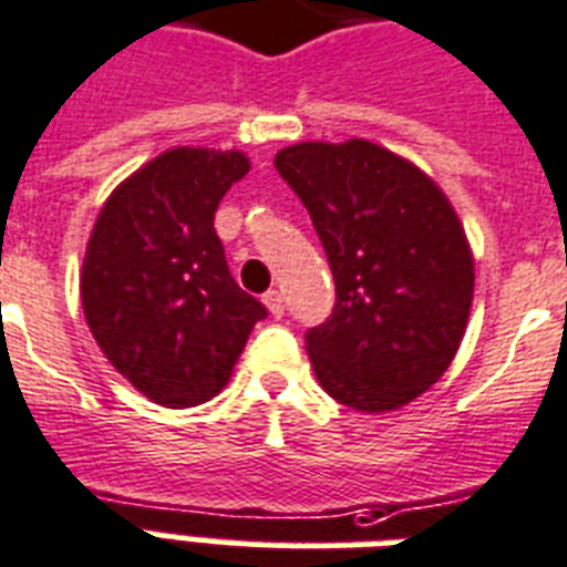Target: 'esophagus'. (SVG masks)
Listing matches in <instances>:
<instances>
[{
    "label": "esophagus",
    "instance_id": "obj_1",
    "mask_svg": "<svg viewBox=\"0 0 567 567\" xmlns=\"http://www.w3.org/2000/svg\"><path fill=\"white\" fill-rule=\"evenodd\" d=\"M262 301H266V307H269V313L275 316V319L284 316V292H280V289H269V292L262 296Z\"/></svg>",
    "mask_w": 567,
    "mask_h": 567
}]
</instances>
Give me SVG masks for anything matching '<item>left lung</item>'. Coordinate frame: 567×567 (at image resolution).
<instances>
[{
    "mask_svg": "<svg viewBox=\"0 0 567 567\" xmlns=\"http://www.w3.org/2000/svg\"><path fill=\"white\" fill-rule=\"evenodd\" d=\"M275 168L310 213L331 266V316L305 333L328 396L381 414L432 388L455 358L473 301L458 215L411 162L379 144L301 142Z\"/></svg>",
    "mask_w": 567,
    "mask_h": 567,
    "instance_id": "1",
    "label": "left lung"
}]
</instances>
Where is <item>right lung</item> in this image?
Returning a JSON list of instances; mask_svg holds the SVG:
<instances>
[{
    "instance_id": "obj_1",
    "label": "right lung",
    "mask_w": 567,
    "mask_h": 567,
    "mask_svg": "<svg viewBox=\"0 0 567 567\" xmlns=\"http://www.w3.org/2000/svg\"><path fill=\"white\" fill-rule=\"evenodd\" d=\"M248 159L177 147L121 183L100 209L82 266L87 328L109 363L165 408L227 384L269 310L227 269L215 209Z\"/></svg>"
}]
</instances>
